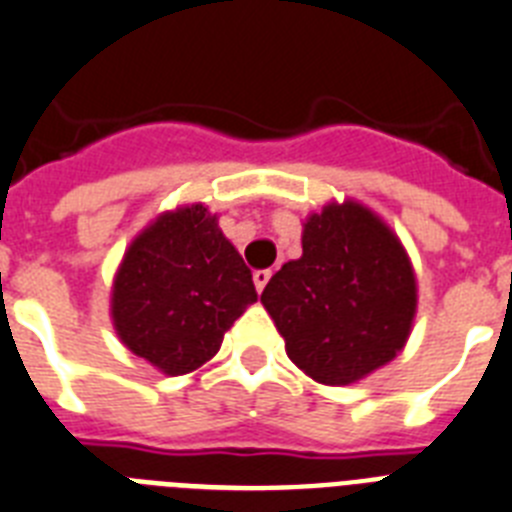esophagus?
<instances>
[{"label": "esophagus", "instance_id": "obj_1", "mask_svg": "<svg viewBox=\"0 0 512 512\" xmlns=\"http://www.w3.org/2000/svg\"><path fill=\"white\" fill-rule=\"evenodd\" d=\"M272 280V269H256V272H253V285H256V290H264L266 287V282Z\"/></svg>", "mask_w": 512, "mask_h": 512}]
</instances>
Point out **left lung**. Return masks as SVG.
Here are the masks:
<instances>
[{"instance_id":"8db88e82","label":"left lung","mask_w":512,"mask_h":512,"mask_svg":"<svg viewBox=\"0 0 512 512\" xmlns=\"http://www.w3.org/2000/svg\"><path fill=\"white\" fill-rule=\"evenodd\" d=\"M303 256L282 264L261 303L287 358L322 384H353L390 363L416 316V274L403 243L358 201H332L303 222Z\"/></svg>"}]
</instances>
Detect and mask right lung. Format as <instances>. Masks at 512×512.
I'll return each mask as SVG.
<instances>
[{
	"mask_svg": "<svg viewBox=\"0 0 512 512\" xmlns=\"http://www.w3.org/2000/svg\"><path fill=\"white\" fill-rule=\"evenodd\" d=\"M251 269L204 204L164 211L128 246L112 285V322L128 350L170 377L217 356L256 301Z\"/></svg>",
	"mask_w": 512,
	"mask_h": 512,
	"instance_id": "obj_1",
	"label": "right lung"
}]
</instances>
